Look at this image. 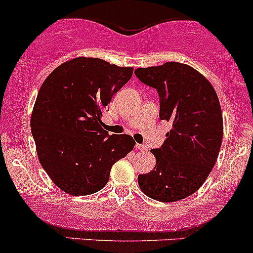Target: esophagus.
I'll list each match as a JSON object with an SVG mask.
<instances>
[{
	"mask_svg": "<svg viewBox=\"0 0 253 253\" xmlns=\"http://www.w3.org/2000/svg\"><path fill=\"white\" fill-rule=\"evenodd\" d=\"M136 148H137V149H139V150H147V145L138 144V143L136 144Z\"/></svg>",
	"mask_w": 253,
	"mask_h": 253,
	"instance_id": "1",
	"label": "esophagus"
}]
</instances>
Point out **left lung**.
<instances>
[{"mask_svg": "<svg viewBox=\"0 0 253 253\" xmlns=\"http://www.w3.org/2000/svg\"><path fill=\"white\" fill-rule=\"evenodd\" d=\"M134 73L157 89L160 119L171 124L164 144L152 150L154 170L138 175V185L155 201L183 200L205 183L218 159L224 129L218 95L205 76L185 63L167 62Z\"/></svg>", "mask_w": 253, "mask_h": 253, "instance_id": "1", "label": "left lung"}]
</instances>
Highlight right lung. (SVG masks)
Instances as JSON below:
<instances>
[{"instance_id": "obj_1", "label": "right lung", "mask_w": 253, "mask_h": 253, "mask_svg": "<svg viewBox=\"0 0 253 253\" xmlns=\"http://www.w3.org/2000/svg\"><path fill=\"white\" fill-rule=\"evenodd\" d=\"M133 73L101 58L77 57L42 83L30 127L39 162L52 182L71 196H86L108 183L111 167L133 149L128 134L103 128L104 109Z\"/></svg>"}]
</instances>
